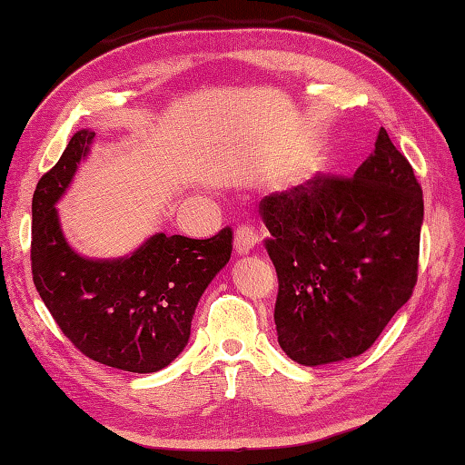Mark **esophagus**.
Returning <instances> with one entry per match:
<instances>
[{
	"label": "esophagus",
	"mask_w": 465,
	"mask_h": 465,
	"mask_svg": "<svg viewBox=\"0 0 465 465\" xmlns=\"http://www.w3.org/2000/svg\"><path fill=\"white\" fill-rule=\"evenodd\" d=\"M255 243H258V232H255L248 223L238 225V230H235V242H233L238 253H248Z\"/></svg>",
	"instance_id": "obj_1"
}]
</instances>
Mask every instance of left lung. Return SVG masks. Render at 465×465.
<instances>
[{
	"label": "left lung",
	"instance_id": "1",
	"mask_svg": "<svg viewBox=\"0 0 465 465\" xmlns=\"http://www.w3.org/2000/svg\"><path fill=\"white\" fill-rule=\"evenodd\" d=\"M260 213L282 350L302 365L370 350L416 288L423 220L421 185L388 132L353 177L318 173L265 195Z\"/></svg>",
	"mask_w": 465,
	"mask_h": 465
}]
</instances>
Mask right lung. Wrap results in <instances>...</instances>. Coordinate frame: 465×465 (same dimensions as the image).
I'll use <instances>...</instances> for the list:
<instances>
[{
    "label": "right lung",
    "mask_w": 465,
    "mask_h": 465,
    "mask_svg": "<svg viewBox=\"0 0 465 465\" xmlns=\"http://www.w3.org/2000/svg\"><path fill=\"white\" fill-rule=\"evenodd\" d=\"M95 134L77 132L37 182L32 202V273L45 308L87 358L110 368L152 373L190 340L202 293L233 250L232 227L192 240L155 233L130 258L85 260L59 230L55 202L90 152Z\"/></svg>",
    "instance_id": "1"
}]
</instances>
